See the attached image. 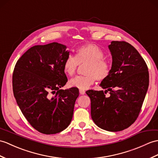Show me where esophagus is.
<instances>
[{"label":"esophagus","mask_w":158,"mask_h":158,"mask_svg":"<svg viewBox=\"0 0 158 158\" xmlns=\"http://www.w3.org/2000/svg\"><path fill=\"white\" fill-rule=\"evenodd\" d=\"M79 93H80V94H81V95H84V94H85V91H84V90L79 89Z\"/></svg>","instance_id":"obj_1"}]
</instances>
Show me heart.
Wrapping results in <instances>:
<instances>
[{
    "label": "heart",
    "mask_w": 158,
    "mask_h": 158,
    "mask_svg": "<svg viewBox=\"0 0 158 158\" xmlns=\"http://www.w3.org/2000/svg\"><path fill=\"white\" fill-rule=\"evenodd\" d=\"M104 54L100 48L92 43H87L79 47L75 56L69 55L63 63V70L68 76H73L79 64L87 63L84 73L86 75L77 76L69 81V85L81 90L89 88L97 79L102 81L108 78L110 73V65L103 58Z\"/></svg>",
    "instance_id": "heart-1"
}]
</instances>
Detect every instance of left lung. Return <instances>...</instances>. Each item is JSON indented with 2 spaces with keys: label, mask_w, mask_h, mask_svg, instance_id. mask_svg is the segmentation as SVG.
<instances>
[{
  "label": "left lung",
  "mask_w": 158,
  "mask_h": 158,
  "mask_svg": "<svg viewBox=\"0 0 158 158\" xmlns=\"http://www.w3.org/2000/svg\"><path fill=\"white\" fill-rule=\"evenodd\" d=\"M112 64L107 79L100 86L104 91L88 90L91 115L101 129L112 132L127 129L137 120L149 86L148 67L135 48L124 41L108 46ZM109 91L108 97L105 94Z\"/></svg>",
  "instance_id": "8db88e82"
}]
</instances>
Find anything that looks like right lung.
<instances>
[{"mask_svg": "<svg viewBox=\"0 0 158 158\" xmlns=\"http://www.w3.org/2000/svg\"><path fill=\"white\" fill-rule=\"evenodd\" d=\"M67 47L56 42L30 48L18 59L13 91L25 118L35 130L52 135L71 123L78 88L60 89L67 82L63 63Z\"/></svg>", "mask_w": 158, "mask_h": 158, "instance_id": "obj_1", "label": "right lung"}]
</instances>
